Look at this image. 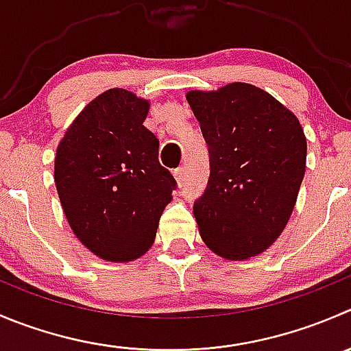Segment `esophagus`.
Listing matches in <instances>:
<instances>
[{
  "mask_svg": "<svg viewBox=\"0 0 351 351\" xmlns=\"http://www.w3.org/2000/svg\"><path fill=\"white\" fill-rule=\"evenodd\" d=\"M173 175H175L176 183H178V185L182 186L183 182H185V169H183V168H176L175 171H173Z\"/></svg>",
  "mask_w": 351,
  "mask_h": 351,
  "instance_id": "1",
  "label": "esophagus"
}]
</instances>
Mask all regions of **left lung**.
I'll return each instance as SVG.
<instances>
[{
  "label": "left lung",
  "instance_id": "obj_1",
  "mask_svg": "<svg viewBox=\"0 0 351 351\" xmlns=\"http://www.w3.org/2000/svg\"><path fill=\"white\" fill-rule=\"evenodd\" d=\"M209 147L210 175L193 216L204 243L230 261L255 257L283 233L305 175L298 118L255 85L190 90Z\"/></svg>",
  "mask_w": 351,
  "mask_h": 351
}]
</instances>
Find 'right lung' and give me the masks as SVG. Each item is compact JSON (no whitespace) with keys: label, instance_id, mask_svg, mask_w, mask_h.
Instances as JSON below:
<instances>
[{"label":"right lung","instance_id":"obj_1","mask_svg":"<svg viewBox=\"0 0 351 351\" xmlns=\"http://www.w3.org/2000/svg\"><path fill=\"white\" fill-rule=\"evenodd\" d=\"M149 101L110 89L82 110L58 145L54 183L75 237L97 257L130 262L152 247L176 182L144 127Z\"/></svg>","mask_w":351,"mask_h":351}]
</instances>
